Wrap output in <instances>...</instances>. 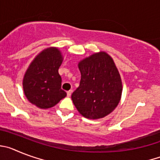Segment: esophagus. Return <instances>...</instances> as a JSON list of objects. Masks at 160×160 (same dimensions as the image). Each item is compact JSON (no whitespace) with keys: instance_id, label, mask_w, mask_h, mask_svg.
I'll return each instance as SVG.
<instances>
[{"instance_id":"obj_1","label":"esophagus","mask_w":160,"mask_h":160,"mask_svg":"<svg viewBox=\"0 0 160 160\" xmlns=\"http://www.w3.org/2000/svg\"><path fill=\"white\" fill-rule=\"evenodd\" d=\"M72 94V90H69V91H67V97H70Z\"/></svg>"}]
</instances>
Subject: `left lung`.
I'll list each match as a JSON object with an SVG mask.
<instances>
[{"mask_svg": "<svg viewBox=\"0 0 160 160\" xmlns=\"http://www.w3.org/2000/svg\"><path fill=\"white\" fill-rule=\"evenodd\" d=\"M81 81L72 94L73 102L85 118L98 119L118 105L122 92L121 76L107 53H94L78 62Z\"/></svg>", "mask_w": 160, "mask_h": 160, "instance_id": "obj_1", "label": "left lung"}]
</instances>
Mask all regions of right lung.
I'll return each mask as SVG.
<instances>
[{
  "mask_svg": "<svg viewBox=\"0 0 160 160\" xmlns=\"http://www.w3.org/2000/svg\"><path fill=\"white\" fill-rule=\"evenodd\" d=\"M63 62L57 47H49L38 53L25 71L23 90L29 102L41 109L54 107L66 96L62 90L58 69Z\"/></svg>",
  "mask_w": 160,
  "mask_h": 160,
  "instance_id": "1",
  "label": "right lung"
}]
</instances>
